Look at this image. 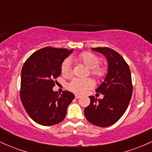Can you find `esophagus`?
Segmentation results:
<instances>
[{"label":"esophagus","instance_id":"esophagus-1","mask_svg":"<svg viewBox=\"0 0 152 152\" xmlns=\"http://www.w3.org/2000/svg\"><path fill=\"white\" fill-rule=\"evenodd\" d=\"M75 97H76V99H79L81 98V96L78 95V94H76V95H75Z\"/></svg>","mask_w":152,"mask_h":152}]
</instances>
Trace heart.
Segmentation results:
<instances>
[{
	"label": "heart",
	"mask_w": 152,
	"mask_h": 152,
	"mask_svg": "<svg viewBox=\"0 0 152 152\" xmlns=\"http://www.w3.org/2000/svg\"><path fill=\"white\" fill-rule=\"evenodd\" d=\"M73 59L75 61L83 63L88 69L90 74L97 79H102L106 76V67L100 66V58L95 54L91 52H83L74 56ZM61 73L64 77H69L71 74V62L70 59L67 58L63 61L61 66ZM94 86V81L91 78H74L69 82L68 88L71 91L77 94H83Z\"/></svg>",
	"instance_id": "heart-1"
}]
</instances>
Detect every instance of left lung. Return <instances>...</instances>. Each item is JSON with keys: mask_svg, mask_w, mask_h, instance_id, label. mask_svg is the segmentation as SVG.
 I'll use <instances>...</instances> for the list:
<instances>
[{"mask_svg": "<svg viewBox=\"0 0 152 152\" xmlns=\"http://www.w3.org/2000/svg\"><path fill=\"white\" fill-rule=\"evenodd\" d=\"M92 50L106 57L109 71L104 81L96 90L104 98L97 100L93 96H89L90 104L84 109V114L92 124L107 127L118 121L127 109L133 91L132 76L128 64L118 52L108 47Z\"/></svg>", "mask_w": 152, "mask_h": 152, "instance_id": "8db88e82", "label": "left lung"}]
</instances>
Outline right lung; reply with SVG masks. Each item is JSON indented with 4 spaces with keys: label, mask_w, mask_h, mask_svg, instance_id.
<instances>
[{
    "label": "right lung",
    "mask_w": 152,
    "mask_h": 152,
    "mask_svg": "<svg viewBox=\"0 0 152 152\" xmlns=\"http://www.w3.org/2000/svg\"><path fill=\"white\" fill-rule=\"evenodd\" d=\"M72 51L46 47L31 54L23 66L20 100L27 114L38 124L52 126L61 122L75 98L70 91H64L60 95L52 89L63 61Z\"/></svg>",
    "instance_id": "add662e5"
}]
</instances>
